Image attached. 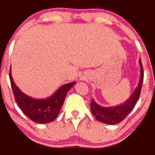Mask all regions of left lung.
<instances>
[{
    "label": "left lung",
    "instance_id": "obj_1",
    "mask_svg": "<svg viewBox=\"0 0 155 155\" xmlns=\"http://www.w3.org/2000/svg\"><path fill=\"white\" fill-rule=\"evenodd\" d=\"M140 66V78L138 85L130 97L123 104L115 107H104L97 104L94 100L91 103V111L97 121L104 124H115L120 123L132 111L136 103L138 101L143 82V68L141 61H139Z\"/></svg>",
    "mask_w": 155,
    "mask_h": 155
}]
</instances>
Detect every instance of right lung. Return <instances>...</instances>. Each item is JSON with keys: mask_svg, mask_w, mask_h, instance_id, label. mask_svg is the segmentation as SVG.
<instances>
[{"mask_svg": "<svg viewBox=\"0 0 155 155\" xmlns=\"http://www.w3.org/2000/svg\"><path fill=\"white\" fill-rule=\"evenodd\" d=\"M10 79L15 100L18 107L30 119L40 124L51 122L57 118L67 94L76 84L75 82L65 84L59 87L51 96L43 99H37L23 93L15 85L11 75V68Z\"/></svg>", "mask_w": 155, "mask_h": 155, "instance_id": "1", "label": "right lung"}]
</instances>
